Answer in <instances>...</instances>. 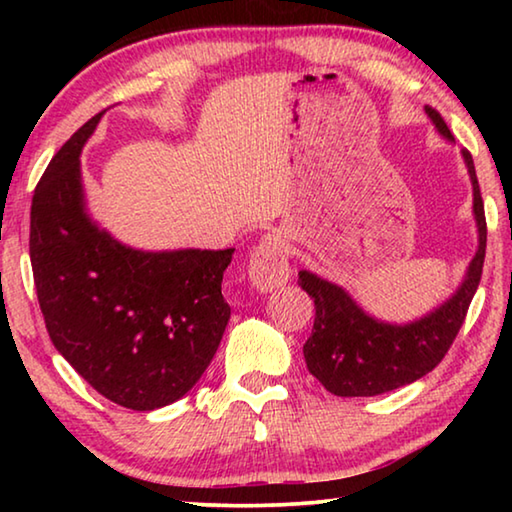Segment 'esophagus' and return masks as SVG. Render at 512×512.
<instances>
[{
    "label": "esophagus",
    "mask_w": 512,
    "mask_h": 512,
    "mask_svg": "<svg viewBox=\"0 0 512 512\" xmlns=\"http://www.w3.org/2000/svg\"><path fill=\"white\" fill-rule=\"evenodd\" d=\"M248 275L259 291L280 289L289 282V250L280 235H266L250 253Z\"/></svg>",
    "instance_id": "obj_1"
}]
</instances>
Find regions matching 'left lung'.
Masks as SVG:
<instances>
[{"instance_id": "obj_1", "label": "left lung", "mask_w": 512, "mask_h": 512, "mask_svg": "<svg viewBox=\"0 0 512 512\" xmlns=\"http://www.w3.org/2000/svg\"><path fill=\"white\" fill-rule=\"evenodd\" d=\"M424 110L438 133L454 142L440 112L429 106ZM463 160L472 180V210L479 228V248L467 266L461 287L427 316L406 325L384 323L368 316L339 284L309 271L298 273V284L314 298L316 307L314 329L302 352L309 372L329 393L339 397H372L395 391L431 372L452 348L479 289L488 239L483 198L470 151L463 149Z\"/></svg>"}]
</instances>
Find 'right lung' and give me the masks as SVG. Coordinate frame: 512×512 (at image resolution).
I'll use <instances>...</instances> for the list:
<instances>
[{
	"mask_svg": "<svg viewBox=\"0 0 512 512\" xmlns=\"http://www.w3.org/2000/svg\"><path fill=\"white\" fill-rule=\"evenodd\" d=\"M103 112L60 146L31 203L29 255L51 343L94 391L153 411L192 391L219 348L235 248L146 253L85 210L81 151Z\"/></svg>",
	"mask_w": 512,
	"mask_h": 512,
	"instance_id": "1",
	"label": "right lung"
}]
</instances>
